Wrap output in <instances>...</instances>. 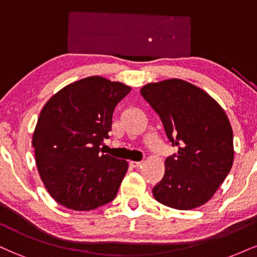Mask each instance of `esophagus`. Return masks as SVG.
<instances>
[{"mask_svg":"<svg viewBox=\"0 0 257 257\" xmlns=\"http://www.w3.org/2000/svg\"><path fill=\"white\" fill-rule=\"evenodd\" d=\"M131 166L133 168H139L143 166V162H135V161H131Z\"/></svg>","mask_w":257,"mask_h":257,"instance_id":"esophagus-1","label":"esophagus"}]
</instances>
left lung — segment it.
Here are the masks:
<instances>
[{
    "mask_svg": "<svg viewBox=\"0 0 257 257\" xmlns=\"http://www.w3.org/2000/svg\"><path fill=\"white\" fill-rule=\"evenodd\" d=\"M141 95L161 117L178 155L166 159L156 200L179 210L209 202L234 158L233 131L225 110L205 90L180 78L147 83Z\"/></svg>",
    "mask_w": 257,
    "mask_h": 257,
    "instance_id": "left-lung-1",
    "label": "left lung"
}]
</instances>
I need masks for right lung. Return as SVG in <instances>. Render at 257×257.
I'll use <instances>...</instances> for the list:
<instances>
[{"instance_id": "right-lung-1", "label": "right lung", "mask_w": 257, "mask_h": 257, "mask_svg": "<svg viewBox=\"0 0 257 257\" xmlns=\"http://www.w3.org/2000/svg\"><path fill=\"white\" fill-rule=\"evenodd\" d=\"M132 87L101 76L67 84L38 116L32 135L44 187L67 209L88 211L114 199L128 162L102 155L116 105Z\"/></svg>"}]
</instances>
